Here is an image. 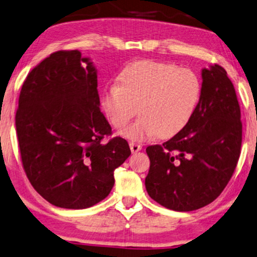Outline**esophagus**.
Here are the masks:
<instances>
[{
    "mask_svg": "<svg viewBox=\"0 0 257 257\" xmlns=\"http://www.w3.org/2000/svg\"><path fill=\"white\" fill-rule=\"evenodd\" d=\"M131 149H132V153H138L142 149V146L139 145V144H135V142H131Z\"/></svg>",
    "mask_w": 257,
    "mask_h": 257,
    "instance_id": "1",
    "label": "esophagus"
}]
</instances>
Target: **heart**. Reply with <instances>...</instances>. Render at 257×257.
I'll return each instance as SVG.
<instances>
[{"label":"heart","instance_id":"obj_1","mask_svg":"<svg viewBox=\"0 0 257 257\" xmlns=\"http://www.w3.org/2000/svg\"><path fill=\"white\" fill-rule=\"evenodd\" d=\"M200 97V79L192 70L139 60L121 71L118 84L103 90L100 105L116 129L124 128L139 110L141 116L122 135L132 141H144L180 133L196 113Z\"/></svg>","mask_w":257,"mask_h":257}]
</instances>
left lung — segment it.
Wrapping results in <instances>:
<instances>
[{
  "instance_id": "8db88e82",
  "label": "left lung",
  "mask_w": 257,
  "mask_h": 257,
  "mask_svg": "<svg viewBox=\"0 0 257 257\" xmlns=\"http://www.w3.org/2000/svg\"><path fill=\"white\" fill-rule=\"evenodd\" d=\"M201 79L200 102L190 123L168 141L146 149L149 197L180 212L212 203L241 154V109L233 84L217 64L201 70Z\"/></svg>"
}]
</instances>
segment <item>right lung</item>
Listing matches in <instances>:
<instances>
[{
    "instance_id": "obj_1",
    "label": "right lung",
    "mask_w": 257,
    "mask_h": 257,
    "mask_svg": "<svg viewBox=\"0 0 257 257\" xmlns=\"http://www.w3.org/2000/svg\"><path fill=\"white\" fill-rule=\"evenodd\" d=\"M97 70L79 51H58L29 72L15 124L21 160L35 191L52 205L80 210L108 197L113 171L131 148L112 138L99 109Z\"/></svg>"
}]
</instances>
